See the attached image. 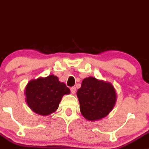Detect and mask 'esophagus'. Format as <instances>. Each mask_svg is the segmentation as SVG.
<instances>
[{"label":"esophagus","instance_id":"obj_1","mask_svg":"<svg viewBox=\"0 0 149 149\" xmlns=\"http://www.w3.org/2000/svg\"><path fill=\"white\" fill-rule=\"evenodd\" d=\"M70 92H71V93L74 94L75 92H76V87H75V86H72V87L70 88Z\"/></svg>","mask_w":149,"mask_h":149}]
</instances>
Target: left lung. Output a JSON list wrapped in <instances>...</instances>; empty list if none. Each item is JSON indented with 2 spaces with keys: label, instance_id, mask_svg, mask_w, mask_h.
<instances>
[{
  "label": "left lung",
  "instance_id": "obj_1",
  "mask_svg": "<svg viewBox=\"0 0 149 149\" xmlns=\"http://www.w3.org/2000/svg\"><path fill=\"white\" fill-rule=\"evenodd\" d=\"M80 111L85 119L99 120L113 109L116 100V91L108 82L94 77L86 78L77 91Z\"/></svg>",
  "mask_w": 149,
  "mask_h": 149
}]
</instances>
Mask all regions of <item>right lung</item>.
<instances>
[{"label":"right lung","instance_id":"right-lung-1","mask_svg":"<svg viewBox=\"0 0 149 149\" xmlns=\"http://www.w3.org/2000/svg\"><path fill=\"white\" fill-rule=\"evenodd\" d=\"M69 93L70 89L54 75L30 81L25 88L27 104L35 113L42 116L54 112L63 95Z\"/></svg>","mask_w":149,"mask_h":149}]
</instances>
